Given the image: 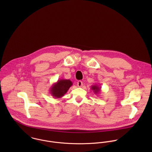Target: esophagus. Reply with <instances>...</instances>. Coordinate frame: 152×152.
<instances>
[{
	"label": "esophagus",
	"instance_id": "esophagus-1",
	"mask_svg": "<svg viewBox=\"0 0 152 152\" xmlns=\"http://www.w3.org/2000/svg\"><path fill=\"white\" fill-rule=\"evenodd\" d=\"M83 82L81 81H78V82H77V86H78V87H81L83 86Z\"/></svg>",
	"mask_w": 152,
	"mask_h": 152
}]
</instances>
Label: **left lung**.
<instances>
[{"instance_id":"8db88e82","label":"left lung","mask_w":152,"mask_h":152,"mask_svg":"<svg viewBox=\"0 0 152 152\" xmlns=\"http://www.w3.org/2000/svg\"><path fill=\"white\" fill-rule=\"evenodd\" d=\"M91 88V89L94 91V94H99L101 91V87H99L98 86V84L92 86Z\"/></svg>"}]
</instances>
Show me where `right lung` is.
I'll list each match as a JSON object with an SVG mask.
<instances>
[{"label":"right lung","mask_w":152,"mask_h":152,"mask_svg":"<svg viewBox=\"0 0 152 152\" xmlns=\"http://www.w3.org/2000/svg\"><path fill=\"white\" fill-rule=\"evenodd\" d=\"M72 86V83L69 80L60 79L50 88V92L54 98H60L65 95Z\"/></svg>","instance_id":"add662e5"}]
</instances>
